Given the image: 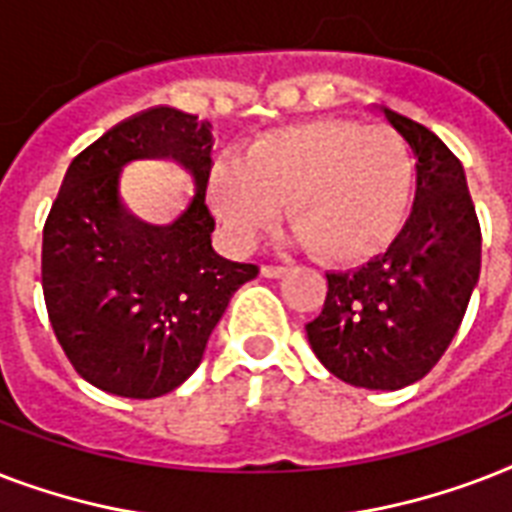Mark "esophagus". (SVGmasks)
I'll return each instance as SVG.
<instances>
[{
	"mask_svg": "<svg viewBox=\"0 0 512 512\" xmlns=\"http://www.w3.org/2000/svg\"><path fill=\"white\" fill-rule=\"evenodd\" d=\"M260 271H263L265 279H279V276H284L289 268H287V265H263Z\"/></svg>",
	"mask_w": 512,
	"mask_h": 512,
	"instance_id": "obj_1",
	"label": "esophagus"
}]
</instances>
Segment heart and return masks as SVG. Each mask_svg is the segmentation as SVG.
Masks as SVG:
<instances>
[{"label": "heart", "mask_w": 512, "mask_h": 512, "mask_svg": "<svg viewBox=\"0 0 512 512\" xmlns=\"http://www.w3.org/2000/svg\"><path fill=\"white\" fill-rule=\"evenodd\" d=\"M417 191L404 135L353 119H313L255 138L244 162L209 167L207 199L225 244L247 252L284 212L297 239L332 265L382 255L401 236Z\"/></svg>", "instance_id": "heart-1"}]
</instances>
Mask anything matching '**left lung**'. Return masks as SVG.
<instances>
[{"mask_svg":"<svg viewBox=\"0 0 512 512\" xmlns=\"http://www.w3.org/2000/svg\"><path fill=\"white\" fill-rule=\"evenodd\" d=\"M417 156V196L404 231L358 271L327 273L308 342L348 385L398 390L422 380L460 329L481 271V225L460 159L428 127L388 111Z\"/></svg>","mask_w":512,"mask_h":512,"instance_id":"8db88e82","label":"left lung"}]
</instances>
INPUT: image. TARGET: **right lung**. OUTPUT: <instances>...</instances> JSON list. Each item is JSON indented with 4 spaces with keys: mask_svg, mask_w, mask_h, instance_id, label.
Listing matches in <instances>:
<instances>
[{
    "mask_svg": "<svg viewBox=\"0 0 512 512\" xmlns=\"http://www.w3.org/2000/svg\"><path fill=\"white\" fill-rule=\"evenodd\" d=\"M209 127L167 106L116 124L71 162L44 220L52 332L76 374L114 396L156 398L188 380L231 295L260 271L212 249ZM132 158H175L194 175L175 224L148 226L121 207L118 170Z\"/></svg>",
    "mask_w": 512,
    "mask_h": 512,
    "instance_id": "obj_1",
    "label": "right lung"
}]
</instances>
